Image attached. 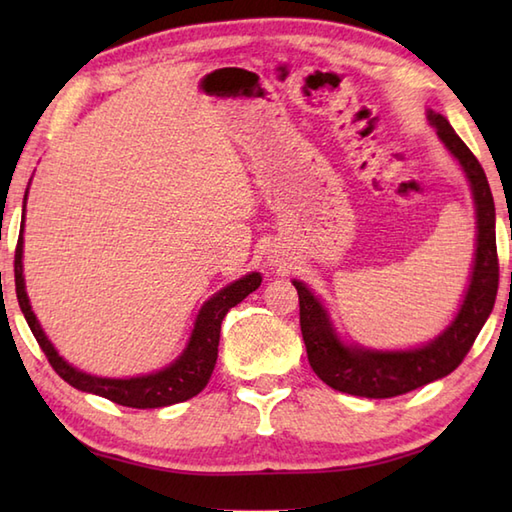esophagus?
Returning <instances> with one entry per match:
<instances>
[{"mask_svg":"<svg viewBox=\"0 0 512 512\" xmlns=\"http://www.w3.org/2000/svg\"><path fill=\"white\" fill-rule=\"evenodd\" d=\"M268 264L273 268H284L286 266V257L279 253V250H273V253L268 255Z\"/></svg>","mask_w":512,"mask_h":512,"instance_id":"1","label":"esophagus"}]
</instances>
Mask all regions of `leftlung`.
Listing matches in <instances>:
<instances>
[{"instance_id":"1","label":"left lung","mask_w":512,"mask_h":512,"mask_svg":"<svg viewBox=\"0 0 512 512\" xmlns=\"http://www.w3.org/2000/svg\"><path fill=\"white\" fill-rule=\"evenodd\" d=\"M427 121L436 127L449 154L460 162L471 187L477 231L469 286L453 321L436 339L409 350H376L343 341L325 303L303 281L292 279V286L299 292V323L310 367L325 385L343 394L391 398L449 376L469 354L495 306L499 284L495 202L486 173L447 118L427 110Z\"/></svg>"}]
</instances>
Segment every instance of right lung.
I'll use <instances>...</instances> for the list:
<instances>
[{"mask_svg":"<svg viewBox=\"0 0 512 512\" xmlns=\"http://www.w3.org/2000/svg\"><path fill=\"white\" fill-rule=\"evenodd\" d=\"M26 200L28 189L24 195V209H21V231L17 239L15 250V286H17V299L19 308L30 325L32 334L48 356L50 365L54 367L65 383L74 389L85 391V394H96L107 400L116 402L123 407L134 409H156V407H169L176 402H184L200 391L209 383L213 374V367L217 361V345H220V328L226 317V312L239 301H244L250 292L262 286V275L248 273L239 277L233 284L217 290L211 299L204 301L198 317H195L193 330L187 345L180 352L176 361L167 367L158 369V372L132 376V378H105L83 372V369L70 365L65 358L54 350V345L43 332L41 323L37 321V314L32 312L28 292H26V279H24V222H26Z\"/></svg>","mask_w":512,"mask_h":512,"instance_id":"right-lung-1","label":"right lung"}]
</instances>
